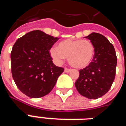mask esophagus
<instances>
[{"mask_svg": "<svg viewBox=\"0 0 126 126\" xmlns=\"http://www.w3.org/2000/svg\"><path fill=\"white\" fill-rule=\"evenodd\" d=\"M71 69L67 68V67H65V72H67V73H68V72H69V71H71Z\"/></svg>", "mask_w": 126, "mask_h": 126, "instance_id": "1", "label": "esophagus"}]
</instances>
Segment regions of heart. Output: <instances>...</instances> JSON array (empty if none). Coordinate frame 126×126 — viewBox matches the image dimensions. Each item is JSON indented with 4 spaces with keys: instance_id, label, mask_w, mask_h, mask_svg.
I'll use <instances>...</instances> for the list:
<instances>
[{
    "instance_id": "obj_1",
    "label": "heart",
    "mask_w": 126,
    "mask_h": 126,
    "mask_svg": "<svg viewBox=\"0 0 126 126\" xmlns=\"http://www.w3.org/2000/svg\"><path fill=\"white\" fill-rule=\"evenodd\" d=\"M50 52L57 62L68 58L73 67L83 68L91 63L94 55V47L89 40L67 39L61 42L58 47L51 48Z\"/></svg>"
}]
</instances>
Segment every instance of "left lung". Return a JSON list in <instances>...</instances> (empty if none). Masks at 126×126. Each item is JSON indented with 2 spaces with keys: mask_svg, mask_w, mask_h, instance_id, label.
I'll return each instance as SVG.
<instances>
[{
  "mask_svg": "<svg viewBox=\"0 0 126 126\" xmlns=\"http://www.w3.org/2000/svg\"><path fill=\"white\" fill-rule=\"evenodd\" d=\"M85 38L93 44L94 55L92 62L79 70L75 86L81 95L96 99L111 88L115 77L117 56L113 44L102 34L93 32Z\"/></svg>",
  "mask_w": 126,
  "mask_h": 126,
  "instance_id": "8db88e82",
  "label": "left lung"
}]
</instances>
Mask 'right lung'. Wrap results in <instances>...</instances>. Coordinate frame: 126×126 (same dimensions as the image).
<instances>
[{"label": "right lung", "mask_w": 126, "mask_h": 126, "mask_svg": "<svg viewBox=\"0 0 126 126\" xmlns=\"http://www.w3.org/2000/svg\"><path fill=\"white\" fill-rule=\"evenodd\" d=\"M59 38L33 30L18 39L13 47L11 73L21 92L30 98L48 94L64 68L52 62L50 49Z\"/></svg>", "instance_id": "right-lung-1"}]
</instances>
